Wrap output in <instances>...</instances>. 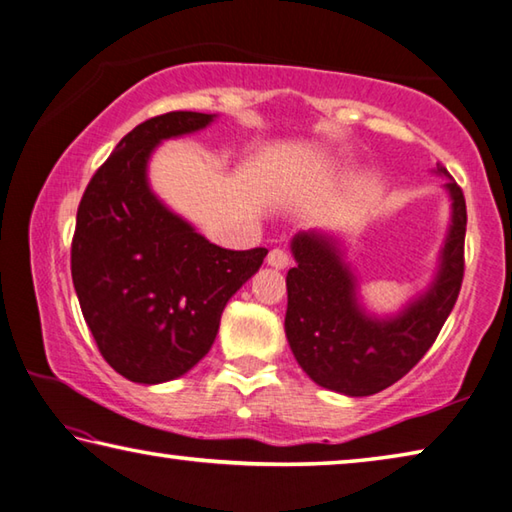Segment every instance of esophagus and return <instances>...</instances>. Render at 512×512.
Listing matches in <instances>:
<instances>
[{
  "mask_svg": "<svg viewBox=\"0 0 512 512\" xmlns=\"http://www.w3.org/2000/svg\"><path fill=\"white\" fill-rule=\"evenodd\" d=\"M289 262H291L289 253H287V250H282V248H273L271 253L266 255V264L273 266V268H287Z\"/></svg>",
  "mask_w": 512,
  "mask_h": 512,
  "instance_id": "obj_1",
  "label": "esophagus"
}]
</instances>
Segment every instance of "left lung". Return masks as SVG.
Listing matches in <instances>:
<instances>
[{
  "label": "left lung",
  "mask_w": 512,
  "mask_h": 512,
  "mask_svg": "<svg viewBox=\"0 0 512 512\" xmlns=\"http://www.w3.org/2000/svg\"><path fill=\"white\" fill-rule=\"evenodd\" d=\"M452 196V225L431 289L395 318H372L357 302V280L332 237H293L284 329L300 368L329 391L366 397L402 379L436 341L452 314L465 273L467 210L463 189L438 162Z\"/></svg>",
  "instance_id": "1"
}]
</instances>
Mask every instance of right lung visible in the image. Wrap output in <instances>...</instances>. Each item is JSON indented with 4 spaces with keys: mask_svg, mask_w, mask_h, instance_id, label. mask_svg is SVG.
<instances>
[{
    "mask_svg": "<svg viewBox=\"0 0 512 512\" xmlns=\"http://www.w3.org/2000/svg\"><path fill=\"white\" fill-rule=\"evenodd\" d=\"M212 119L176 110L142 121L94 173L76 212L72 280L83 318L101 357L137 384L192 370L210 352L228 300L268 253L210 244L151 192L155 146Z\"/></svg>",
    "mask_w": 512,
    "mask_h": 512,
    "instance_id": "obj_1",
    "label": "right lung"
}]
</instances>
